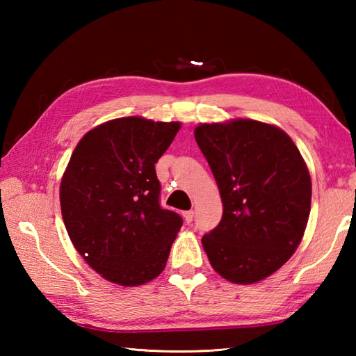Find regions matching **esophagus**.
I'll return each mask as SVG.
<instances>
[{
	"instance_id": "esophagus-1",
	"label": "esophagus",
	"mask_w": 356,
	"mask_h": 356,
	"mask_svg": "<svg viewBox=\"0 0 356 356\" xmlns=\"http://www.w3.org/2000/svg\"><path fill=\"white\" fill-rule=\"evenodd\" d=\"M193 218H195V212H193V210H186V212H184V220H185V222H190L193 221Z\"/></svg>"
}]
</instances>
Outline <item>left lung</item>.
Returning <instances> with one entry per match:
<instances>
[{
  "instance_id": "1",
  "label": "left lung",
  "mask_w": 356,
  "mask_h": 356,
  "mask_svg": "<svg viewBox=\"0 0 356 356\" xmlns=\"http://www.w3.org/2000/svg\"><path fill=\"white\" fill-rule=\"evenodd\" d=\"M195 138L222 201L218 226L202 237L216 273L252 284L281 268L303 237L311 177L281 129L251 119L201 124Z\"/></svg>"
}]
</instances>
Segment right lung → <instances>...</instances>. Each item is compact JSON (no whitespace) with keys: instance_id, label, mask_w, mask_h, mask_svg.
I'll use <instances>...</instances> for the list:
<instances>
[{"instance_id":"obj_1","label":"right lung","mask_w":356,"mask_h":356,"mask_svg":"<svg viewBox=\"0 0 356 356\" xmlns=\"http://www.w3.org/2000/svg\"><path fill=\"white\" fill-rule=\"evenodd\" d=\"M180 122L130 116L89 130L61 180L59 201L72 243L105 280L140 286L165 270L182 218L160 206L155 163Z\"/></svg>"}]
</instances>
